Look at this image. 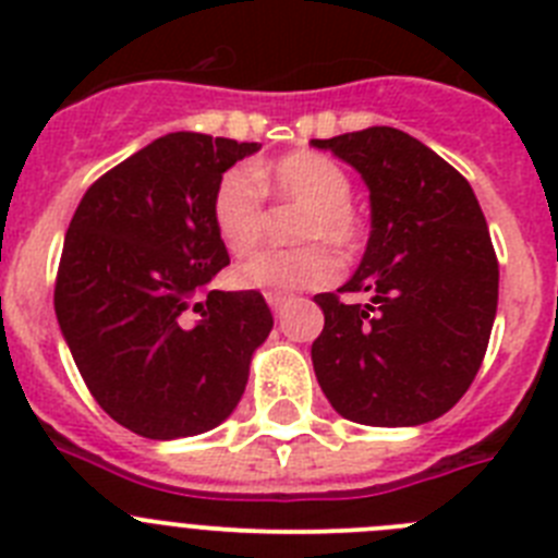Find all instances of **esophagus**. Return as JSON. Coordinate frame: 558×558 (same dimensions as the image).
<instances>
[{"label": "esophagus", "mask_w": 558, "mask_h": 558, "mask_svg": "<svg viewBox=\"0 0 558 558\" xmlns=\"http://www.w3.org/2000/svg\"><path fill=\"white\" fill-rule=\"evenodd\" d=\"M284 302H288L284 295H268V304H270V310H274V313H279V310L284 307Z\"/></svg>", "instance_id": "34e87169"}]
</instances>
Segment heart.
<instances>
[{"label": "heart", "instance_id": "1", "mask_svg": "<svg viewBox=\"0 0 558 558\" xmlns=\"http://www.w3.org/2000/svg\"><path fill=\"white\" fill-rule=\"evenodd\" d=\"M259 183L270 186L276 198L307 209L295 231L299 240H324L340 254H349L357 245L360 226L352 211V181L347 170L318 153H293L270 167H231L220 179L211 201V218L229 251L245 254L263 240L265 204ZM335 274L338 265L322 245L259 251L231 270L236 288L268 295L322 288L332 282Z\"/></svg>", "mask_w": 558, "mask_h": 558}]
</instances>
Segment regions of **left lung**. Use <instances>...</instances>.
I'll return each instance as SVG.
<instances>
[{
  "label": "left lung",
  "instance_id": "obj_1",
  "mask_svg": "<svg viewBox=\"0 0 558 558\" xmlns=\"http://www.w3.org/2000/svg\"><path fill=\"white\" fill-rule=\"evenodd\" d=\"M368 186L372 234L340 293L315 295L313 368L343 418L413 427L450 411L489 347L497 256L470 181L405 131L374 125L315 140Z\"/></svg>",
  "mask_w": 558,
  "mask_h": 558
}]
</instances>
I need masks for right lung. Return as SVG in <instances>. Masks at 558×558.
<instances>
[{
	"label": "right lung",
	"mask_w": 558,
	"mask_h": 558,
	"mask_svg": "<svg viewBox=\"0 0 558 558\" xmlns=\"http://www.w3.org/2000/svg\"><path fill=\"white\" fill-rule=\"evenodd\" d=\"M256 142L179 131L88 186L63 240L56 315L97 405L145 438L231 416L274 315L256 290H211L229 265L211 201Z\"/></svg>",
	"instance_id": "obj_1"
}]
</instances>
